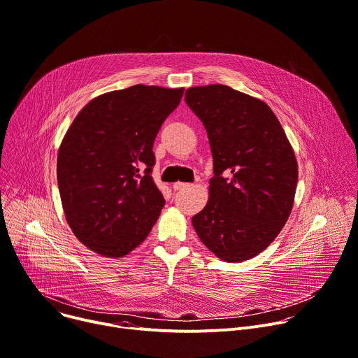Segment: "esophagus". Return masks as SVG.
Listing matches in <instances>:
<instances>
[{
  "mask_svg": "<svg viewBox=\"0 0 358 358\" xmlns=\"http://www.w3.org/2000/svg\"><path fill=\"white\" fill-rule=\"evenodd\" d=\"M189 187V184H185V182H176L174 185H173V188H174V191H181V189H185V188H188Z\"/></svg>",
  "mask_w": 358,
  "mask_h": 358,
  "instance_id": "esophagus-1",
  "label": "esophagus"
}]
</instances>
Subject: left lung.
<instances>
[{
  "instance_id": "1",
  "label": "left lung",
  "mask_w": 358,
  "mask_h": 358,
  "mask_svg": "<svg viewBox=\"0 0 358 358\" xmlns=\"http://www.w3.org/2000/svg\"><path fill=\"white\" fill-rule=\"evenodd\" d=\"M185 103L207 130L210 198L192 227L225 262L257 257L279 235L297 184L293 148L265 101L225 85L189 87Z\"/></svg>"
}]
</instances>
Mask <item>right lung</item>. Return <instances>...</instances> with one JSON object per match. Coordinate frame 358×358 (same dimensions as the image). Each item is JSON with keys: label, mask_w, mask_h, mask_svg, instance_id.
Instances as JSON below:
<instances>
[{"label": "right lung", "mask_w": 358, "mask_h": 358, "mask_svg": "<svg viewBox=\"0 0 358 358\" xmlns=\"http://www.w3.org/2000/svg\"><path fill=\"white\" fill-rule=\"evenodd\" d=\"M184 89L134 85L90 100L58 152V187L76 238L101 257L138 246L164 207L152 144Z\"/></svg>", "instance_id": "1"}]
</instances>
